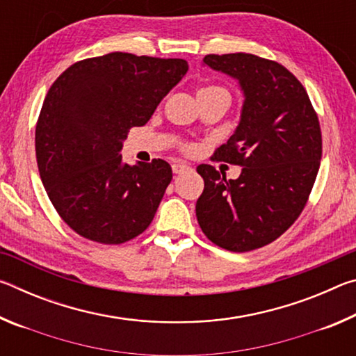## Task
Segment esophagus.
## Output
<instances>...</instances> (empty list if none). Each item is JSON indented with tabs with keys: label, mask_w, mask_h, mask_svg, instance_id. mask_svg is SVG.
I'll use <instances>...</instances> for the list:
<instances>
[{
	"label": "esophagus",
	"mask_w": 356,
	"mask_h": 356,
	"mask_svg": "<svg viewBox=\"0 0 356 356\" xmlns=\"http://www.w3.org/2000/svg\"><path fill=\"white\" fill-rule=\"evenodd\" d=\"M188 171H191V168L184 165V163H174L172 165V172L174 174H184V172H188Z\"/></svg>",
	"instance_id": "esophagus-1"
}]
</instances>
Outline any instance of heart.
<instances>
[{
  "label": "heart",
  "mask_w": 356,
  "mask_h": 356,
  "mask_svg": "<svg viewBox=\"0 0 356 356\" xmlns=\"http://www.w3.org/2000/svg\"><path fill=\"white\" fill-rule=\"evenodd\" d=\"M197 94H229V92L221 86H206V88L200 89V92Z\"/></svg>",
  "instance_id": "1"
}]
</instances>
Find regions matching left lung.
Masks as SVG:
<instances>
[{
	"label": "left lung",
	"mask_w": 356,
	"mask_h": 356,
	"mask_svg": "<svg viewBox=\"0 0 356 356\" xmlns=\"http://www.w3.org/2000/svg\"><path fill=\"white\" fill-rule=\"evenodd\" d=\"M202 63L237 80L243 92L237 129L213 154L243 168L236 180L210 165L196 168L204 179L197 222L221 248H261L284 234L308 201L322 159L317 114L284 65L250 53L207 55Z\"/></svg>",
	"instance_id": "obj_1"
}]
</instances>
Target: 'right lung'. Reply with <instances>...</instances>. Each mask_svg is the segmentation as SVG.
<instances>
[{
	"label": "right lung",
	"mask_w": 356,
	"mask_h": 356,
	"mask_svg": "<svg viewBox=\"0 0 356 356\" xmlns=\"http://www.w3.org/2000/svg\"><path fill=\"white\" fill-rule=\"evenodd\" d=\"M186 70L185 59L114 51L75 63L51 84L35 125V156L51 204L81 237L119 245L154 220L171 166L160 159L130 166L120 150Z\"/></svg>",
	"instance_id": "right-lung-1"
}]
</instances>
